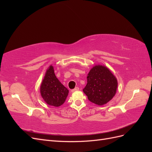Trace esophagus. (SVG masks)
I'll return each instance as SVG.
<instances>
[{
  "label": "esophagus",
  "mask_w": 152,
  "mask_h": 152,
  "mask_svg": "<svg viewBox=\"0 0 152 152\" xmlns=\"http://www.w3.org/2000/svg\"><path fill=\"white\" fill-rule=\"evenodd\" d=\"M79 87H76L75 88H74V89L72 90V92H75V91H79Z\"/></svg>",
  "instance_id": "obj_1"
}]
</instances>
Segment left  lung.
<instances>
[{"label":"left lung","mask_w":152,"mask_h":152,"mask_svg":"<svg viewBox=\"0 0 152 152\" xmlns=\"http://www.w3.org/2000/svg\"><path fill=\"white\" fill-rule=\"evenodd\" d=\"M87 81L83 91L92 103L103 105L116 93L117 79L107 67L94 66L87 75Z\"/></svg>","instance_id":"1"}]
</instances>
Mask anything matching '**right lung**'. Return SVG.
I'll use <instances>...</instances> for the list:
<instances>
[{"label":"right lung","instance_id":"right-lung-1","mask_svg":"<svg viewBox=\"0 0 152 152\" xmlns=\"http://www.w3.org/2000/svg\"><path fill=\"white\" fill-rule=\"evenodd\" d=\"M41 96L48 104L59 107L65 102L68 90L57 79L53 66H50L40 86Z\"/></svg>","mask_w":152,"mask_h":152}]
</instances>
